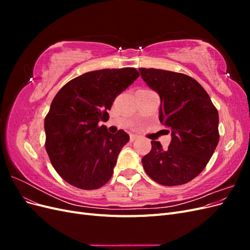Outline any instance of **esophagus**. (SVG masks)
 I'll return each mask as SVG.
<instances>
[{
  "label": "esophagus",
  "mask_w": 250,
  "mask_h": 250,
  "mask_svg": "<svg viewBox=\"0 0 250 250\" xmlns=\"http://www.w3.org/2000/svg\"><path fill=\"white\" fill-rule=\"evenodd\" d=\"M140 137L139 135H137V134H130V141L131 142H133V141H135V140H138Z\"/></svg>",
  "instance_id": "obj_1"
}]
</instances>
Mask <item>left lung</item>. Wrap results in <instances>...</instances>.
Returning a JSON list of instances; mask_svg holds the SVG:
<instances>
[{
  "label": "left lung",
  "instance_id": "obj_1",
  "mask_svg": "<svg viewBox=\"0 0 250 250\" xmlns=\"http://www.w3.org/2000/svg\"><path fill=\"white\" fill-rule=\"evenodd\" d=\"M139 70L161 98L160 121L172 137L167 149L160 142H151V151L142 158L143 167L160 185L187 184L206 168L218 145V110L204 88L188 75Z\"/></svg>",
  "mask_w": 250,
  "mask_h": 250
}]
</instances>
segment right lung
<instances>
[{"instance_id":"obj_1","label":"right lung","mask_w":250,"mask_h":250,"mask_svg":"<svg viewBox=\"0 0 250 250\" xmlns=\"http://www.w3.org/2000/svg\"><path fill=\"white\" fill-rule=\"evenodd\" d=\"M140 76L134 67L88 72L72 79L53 99L44 119L46 150L53 167L66 183L96 190L110 179L129 135L99 126L109 118L115 98Z\"/></svg>"}]
</instances>
